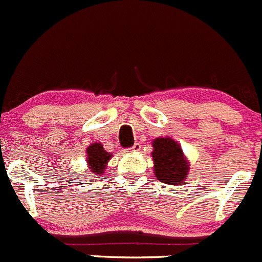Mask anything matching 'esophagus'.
I'll use <instances>...</instances> for the list:
<instances>
[{"label": "esophagus", "mask_w": 262, "mask_h": 262, "mask_svg": "<svg viewBox=\"0 0 262 262\" xmlns=\"http://www.w3.org/2000/svg\"><path fill=\"white\" fill-rule=\"evenodd\" d=\"M141 149V145H140V142H135L134 145H132V147H130L128 150H132V151H139Z\"/></svg>", "instance_id": "obj_1"}]
</instances>
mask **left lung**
I'll return each mask as SVG.
<instances>
[{
  "instance_id": "1",
  "label": "left lung",
  "mask_w": 262,
  "mask_h": 262,
  "mask_svg": "<svg viewBox=\"0 0 262 262\" xmlns=\"http://www.w3.org/2000/svg\"><path fill=\"white\" fill-rule=\"evenodd\" d=\"M152 159L155 177L161 183L179 185L185 180L189 170L188 161L184 159L183 151L174 140L169 137H159L152 142Z\"/></svg>"
}]
</instances>
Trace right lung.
Returning <instances> with one entry per match:
<instances>
[{
    "label": "right lung",
    "instance_id": "add662e5",
    "mask_svg": "<svg viewBox=\"0 0 262 262\" xmlns=\"http://www.w3.org/2000/svg\"><path fill=\"white\" fill-rule=\"evenodd\" d=\"M111 159V154L107 152L101 144H92L87 147V163L90 164L92 171L102 174L106 169L107 161Z\"/></svg>",
    "mask_w": 262,
    "mask_h": 262
}]
</instances>
